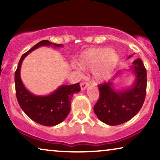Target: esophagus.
<instances>
[{
    "mask_svg": "<svg viewBox=\"0 0 160 160\" xmlns=\"http://www.w3.org/2000/svg\"><path fill=\"white\" fill-rule=\"evenodd\" d=\"M88 86H89L88 83H87V82H83V83H82V84H81V85H80L81 89H82V91L84 90V89H86L87 88V87H88Z\"/></svg>",
    "mask_w": 160,
    "mask_h": 160,
    "instance_id": "1",
    "label": "esophagus"
}]
</instances>
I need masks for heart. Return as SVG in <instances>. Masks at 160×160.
I'll return each mask as SVG.
<instances>
[{
	"label": "heart",
	"mask_w": 160,
	"mask_h": 160,
	"mask_svg": "<svg viewBox=\"0 0 160 160\" xmlns=\"http://www.w3.org/2000/svg\"><path fill=\"white\" fill-rule=\"evenodd\" d=\"M119 58L115 50L107 48H91L84 50L76 60L78 66L74 65L76 70L92 69V74L95 82H100L108 77L114 71L119 62Z\"/></svg>",
	"instance_id": "obj_1"
}]
</instances>
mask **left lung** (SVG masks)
I'll list each match as a JSON object with an SVG mask.
<instances>
[{
  "instance_id": "obj_1",
  "label": "left lung",
  "mask_w": 160,
  "mask_h": 160,
  "mask_svg": "<svg viewBox=\"0 0 160 160\" xmlns=\"http://www.w3.org/2000/svg\"><path fill=\"white\" fill-rule=\"evenodd\" d=\"M129 71L134 74L135 80L128 88H114L113 81L122 71L117 72L108 82L98 85L100 97L94 106V112L100 121L108 125H119L129 121L139 112L145 100L147 77L141 59L133 61Z\"/></svg>"
}]
</instances>
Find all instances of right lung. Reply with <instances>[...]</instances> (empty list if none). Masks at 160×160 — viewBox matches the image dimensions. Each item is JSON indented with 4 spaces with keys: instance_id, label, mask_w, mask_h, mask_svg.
<instances>
[{
    "instance_id": "obj_1",
    "label": "right lung",
    "mask_w": 160,
    "mask_h": 160,
    "mask_svg": "<svg viewBox=\"0 0 160 160\" xmlns=\"http://www.w3.org/2000/svg\"><path fill=\"white\" fill-rule=\"evenodd\" d=\"M41 47L60 48L63 45L43 40L21 57L14 75L16 95L21 108L28 117L41 125L52 127L62 122L68 117L71 111L72 98L81 89L79 83L62 85L47 95H34L26 89L20 76L22 63L30 52Z\"/></svg>"
}]
</instances>
